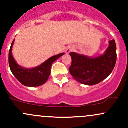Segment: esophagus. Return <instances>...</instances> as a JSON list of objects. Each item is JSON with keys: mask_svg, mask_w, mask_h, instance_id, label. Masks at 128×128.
I'll use <instances>...</instances> for the list:
<instances>
[{"mask_svg": "<svg viewBox=\"0 0 128 128\" xmlns=\"http://www.w3.org/2000/svg\"><path fill=\"white\" fill-rule=\"evenodd\" d=\"M72 50H73V48L72 47H69L67 48V49L66 50V53L69 54L70 52H72Z\"/></svg>", "mask_w": 128, "mask_h": 128, "instance_id": "34e87169", "label": "esophagus"}]
</instances>
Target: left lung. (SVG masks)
Returning <instances> with one entry per match:
<instances>
[{"label": "left lung", "mask_w": 128, "mask_h": 128, "mask_svg": "<svg viewBox=\"0 0 128 128\" xmlns=\"http://www.w3.org/2000/svg\"><path fill=\"white\" fill-rule=\"evenodd\" d=\"M72 59L69 71L74 79L88 86L101 82L110 74L116 62V46L114 40L110 41L105 54L90 58L75 52L70 53Z\"/></svg>", "instance_id": "obj_1"}]
</instances>
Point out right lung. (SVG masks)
<instances>
[{
	"label": "right lung",
	"instance_id": "1",
	"mask_svg": "<svg viewBox=\"0 0 128 128\" xmlns=\"http://www.w3.org/2000/svg\"><path fill=\"white\" fill-rule=\"evenodd\" d=\"M14 42V40L11 44L9 50L8 62L11 71L15 78L22 84L27 86H38L46 83L50 74L52 64L57 59L63 56L64 53L50 57L36 68L26 69L16 64L14 57L12 56V47Z\"/></svg>",
	"mask_w": 128,
	"mask_h": 128
}]
</instances>
